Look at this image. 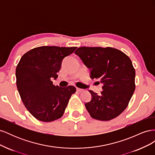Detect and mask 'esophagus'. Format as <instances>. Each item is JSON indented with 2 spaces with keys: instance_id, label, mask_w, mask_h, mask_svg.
I'll list each match as a JSON object with an SVG mask.
<instances>
[{
  "instance_id": "34e87169",
  "label": "esophagus",
  "mask_w": 155,
  "mask_h": 155,
  "mask_svg": "<svg viewBox=\"0 0 155 155\" xmlns=\"http://www.w3.org/2000/svg\"><path fill=\"white\" fill-rule=\"evenodd\" d=\"M76 91H77L78 92H83V91H84L83 89H82V88H76Z\"/></svg>"
}]
</instances>
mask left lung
<instances>
[{
    "label": "left lung",
    "instance_id": "left-lung-1",
    "mask_svg": "<svg viewBox=\"0 0 155 155\" xmlns=\"http://www.w3.org/2000/svg\"><path fill=\"white\" fill-rule=\"evenodd\" d=\"M74 53L91 69V78L98 79L103 84L100 95L89 91L92 100L85 105L91 116L109 121L119 116L127 107L135 90V70L130 58L110 47L83 46Z\"/></svg>",
    "mask_w": 155,
    "mask_h": 155
}]
</instances>
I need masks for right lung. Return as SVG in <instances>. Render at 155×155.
<instances>
[{"label":"right lung","mask_w":155,"mask_h":155,"mask_svg":"<svg viewBox=\"0 0 155 155\" xmlns=\"http://www.w3.org/2000/svg\"><path fill=\"white\" fill-rule=\"evenodd\" d=\"M76 48L40 46L23 55L18 63L15 75L18 93L27 110L38 120L50 122L60 118L76 92L74 86H55L51 79H57L63 59Z\"/></svg>","instance_id":"1"}]
</instances>
